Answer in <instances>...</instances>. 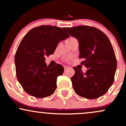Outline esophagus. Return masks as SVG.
<instances>
[{
    "mask_svg": "<svg viewBox=\"0 0 126 126\" xmlns=\"http://www.w3.org/2000/svg\"><path fill=\"white\" fill-rule=\"evenodd\" d=\"M68 68H69V67H68V66H64V71H66V70H67V69H68Z\"/></svg>",
    "mask_w": 126,
    "mask_h": 126,
    "instance_id": "34e87169",
    "label": "esophagus"
}]
</instances>
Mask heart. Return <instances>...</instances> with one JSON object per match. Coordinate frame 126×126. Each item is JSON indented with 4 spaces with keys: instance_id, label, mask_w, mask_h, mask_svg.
<instances>
[{
    "instance_id": "1",
    "label": "heart",
    "mask_w": 126,
    "mask_h": 126,
    "mask_svg": "<svg viewBox=\"0 0 126 126\" xmlns=\"http://www.w3.org/2000/svg\"><path fill=\"white\" fill-rule=\"evenodd\" d=\"M75 40H76V39L74 38V37H69V38H68L67 40H66V44H67L68 46H70V45L71 44L73 41H75ZM64 60L65 62H67V61H68V60H69V59H68V58L64 59Z\"/></svg>"
}]
</instances>
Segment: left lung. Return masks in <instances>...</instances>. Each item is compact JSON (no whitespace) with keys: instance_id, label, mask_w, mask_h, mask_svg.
I'll return each instance as SVG.
<instances>
[{"instance_id":"1","label":"left lung","mask_w":126,"mask_h":126,"mask_svg":"<svg viewBox=\"0 0 126 126\" xmlns=\"http://www.w3.org/2000/svg\"><path fill=\"white\" fill-rule=\"evenodd\" d=\"M77 38L79 59L88 68L85 73L74 67L72 85L76 94L87 99H96L104 95L113 83L117 60L112 44L104 33L95 27L80 25L64 28Z\"/></svg>"}]
</instances>
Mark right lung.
Listing matches in <instances>:
<instances>
[{
    "mask_svg": "<svg viewBox=\"0 0 126 126\" xmlns=\"http://www.w3.org/2000/svg\"><path fill=\"white\" fill-rule=\"evenodd\" d=\"M60 27L41 25L30 30L22 38L16 52V77L24 91L36 98L51 95L57 78L64 72L60 64L47 66L45 57L53 54L59 43L69 37Z\"/></svg>",
    "mask_w": 126,
    "mask_h": 126,
    "instance_id": "add662e5",
    "label": "right lung"
}]
</instances>
